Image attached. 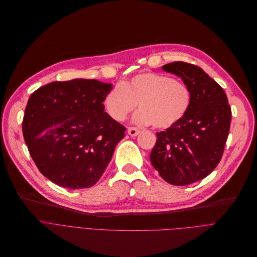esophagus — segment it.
Listing matches in <instances>:
<instances>
[{
    "instance_id": "obj_1",
    "label": "esophagus",
    "mask_w": 257,
    "mask_h": 257,
    "mask_svg": "<svg viewBox=\"0 0 257 257\" xmlns=\"http://www.w3.org/2000/svg\"><path fill=\"white\" fill-rule=\"evenodd\" d=\"M127 133H128L130 136H132V137H136V136L139 135L140 130H138L137 127H128Z\"/></svg>"
}]
</instances>
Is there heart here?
<instances>
[{"label":"heart","instance_id":"obj_1","mask_svg":"<svg viewBox=\"0 0 257 257\" xmlns=\"http://www.w3.org/2000/svg\"><path fill=\"white\" fill-rule=\"evenodd\" d=\"M192 102L190 87L171 75L143 72L113 86L103 98V107L116 121H124L139 105L134 121L169 128L182 120Z\"/></svg>","mask_w":257,"mask_h":257}]
</instances>
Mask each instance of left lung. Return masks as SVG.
Segmentation results:
<instances>
[{
	"mask_svg": "<svg viewBox=\"0 0 257 257\" xmlns=\"http://www.w3.org/2000/svg\"><path fill=\"white\" fill-rule=\"evenodd\" d=\"M162 68L190 87L192 102L178 123L157 133L150 162L167 183L187 186L217 167L229 134L231 109L222 87L200 67L177 61Z\"/></svg>",
	"mask_w": 257,
	"mask_h": 257,
	"instance_id": "8db88e82",
	"label": "left lung"
}]
</instances>
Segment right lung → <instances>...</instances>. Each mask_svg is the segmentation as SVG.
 <instances>
[{
    "label": "right lung",
    "instance_id": "1",
    "mask_svg": "<svg viewBox=\"0 0 257 257\" xmlns=\"http://www.w3.org/2000/svg\"><path fill=\"white\" fill-rule=\"evenodd\" d=\"M112 84L74 79L52 82L30 96L23 120L29 153L39 171L68 189L94 186L125 127L104 112Z\"/></svg>",
    "mask_w": 257,
    "mask_h": 257
}]
</instances>
